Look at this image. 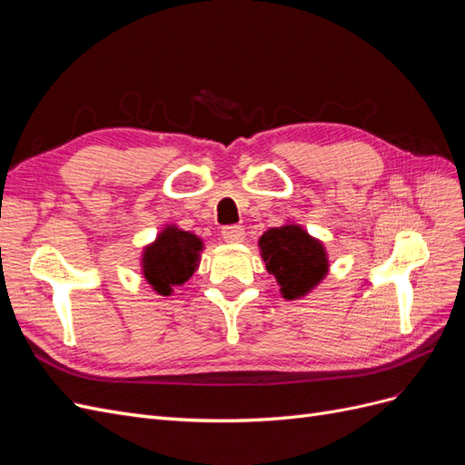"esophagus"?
<instances>
[{"mask_svg":"<svg viewBox=\"0 0 465 465\" xmlns=\"http://www.w3.org/2000/svg\"><path fill=\"white\" fill-rule=\"evenodd\" d=\"M221 236H223L224 242L238 244V242L244 241V229L238 227V224H231V227H223Z\"/></svg>","mask_w":465,"mask_h":465,"instance_id":"esophagus-1","label":"esophagus"}]
</instances>
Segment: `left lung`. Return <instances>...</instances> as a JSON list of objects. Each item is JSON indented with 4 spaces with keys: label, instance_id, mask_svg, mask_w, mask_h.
<instances>
[{
    "label": "left lung",
    "instance_id": "1",
    "mask_svg": "<svg viewBox=\"0 0 465 465\" xmlns=\"http://www.w3.org/2000/svg\"><path fill=\"white\" fill-rule=\"evenodd\" d=\"M258 246L267 272L277 279L287 301L306 297L330 270L326 248L299 224L267 229Z\"/></svg>",
    "mask_w": 465,
    "mask_h": 465
}]
</instances>
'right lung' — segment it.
<instances>
[{"instance_id":"1","label":"right lung","mask_w":465,"mask_h":465,"mask_svg":"<svg viewBox=\"0 0 465 465\" xmlns=\"http://www.w3.org/2000/svg\"><path fill=\"white\" fill-rule=\"evenodd\" d=\"M202 250V238L168 224L157 241L143 250V277L154 291L168 297L174 287L184 285L198 270Z\"/></svg>"}]
</instances>
